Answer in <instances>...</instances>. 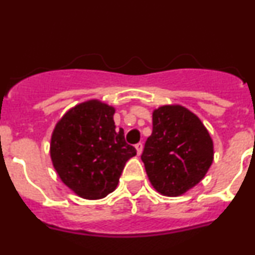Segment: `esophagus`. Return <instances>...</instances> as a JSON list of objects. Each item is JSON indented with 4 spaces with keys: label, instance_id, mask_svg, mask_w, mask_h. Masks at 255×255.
<instances>
[{
    "label": "esophagus",
    "instance_id": "1",
    "mask_svg": "<svg viewBox=\"0 0 255 255\" xmlns=\"http://www.w3.org/2000/svg\"><path fill=\"white\" fill-rule=\"evenodd\" d=\"M135 148H136V152H137V155H141V152H142V143L141 142L136 143Z\"/></svg>",
    "mask_w": 255,
    "mask_h": 255
}]
</instances>
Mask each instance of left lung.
<instances>
[{"mask_svg": "<svg viewBox=\"0 0 255 255\" xmlns=\"http://www.w3.org/2000/svg\"><path fill=\"white\" fill-rule=\"evenodd\" d=\"M213 140L200 118L182 105L152 113V133L141 155L152 187L178 197L200 183L213 162Z\"/></svg>", "mask_w": 255, "mask_h": 255, "instance_id": "8db88e82", "label": "left lung"}]
</instances>
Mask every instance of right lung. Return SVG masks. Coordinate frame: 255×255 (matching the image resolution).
<instances>
[{
  "mask_svg": "<svg viewBox=\"0 0 255 255\" xmlns=\"http://www.w3.org/2000/svg\"><path fill=\"white\" fill-rule=\"evenodd\" d=\"M115 108L98 99L68 110L50 137V158L62 182L79 197L100 200L115 191L128 160L136 155L114 123Z\"/></svg>",
  "mask_w": 255,
  "mask_h": 255,
  "instance_id": "obj_1",
  "label": "right lung"
}]
</instances>
